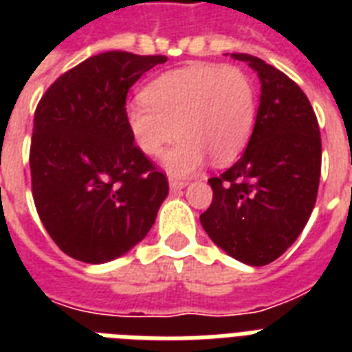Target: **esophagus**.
<instances>
[{
	"label": "esophagus",
	"instance_id": "1",
	"mask_svg": "<svg viewBox=\"0 0 352 352\" xmlns=\"http://www.w3.org/2000/svg\"><path fill=\"white\" fill-rule=\"evenodd\" d=\"M188 186V181H177V179H170V190L171 192H179L182 188Z\"/></svg>",
	"mask_w": 352,
	"mask_h": 352
}]
</instances>
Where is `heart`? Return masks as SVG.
<instances>
[{"label":"heart","instance_id":"b5f03b06","mask_svg":"<svg viewBox=\"0 0 352 352\" xmlns=\"http://www.w3.org/2000/svg\"><path fill=\"white\" fill-rule=\"evenodd\" d=\"M256 120V89L239 67L190 63L160 74L142 91V100L126 106V124L137 148L148 157L164 155V168L184 177L208 155L228 164L245 149Z\"/></svg>","mask_w":352,"mask_h":352}]
</instances>
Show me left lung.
<instances>
[{"label":"left lung","instance_id":"1","mask_svg":"<svg viewBox=\"0 0 352 352\" xmlns=\"http://www.w3.org/2000/svg\"><path fill=\"white\" fill-rule=\"evenodd\" d=\"M261 82L256 124L245 153L210 179L214 199L201 225L234 259L263 267L278 259L305 228L316 204L322 138L300 85L261 58L235 52Z\"/></svg>","mask_w":352,"mask_h":352}]
</instances>
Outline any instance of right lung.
I'll return each mask as SVG.
<instances>
[{"mask_svg":"<svg viewBox=\"0 0 352 352\" xmlns=\"http://www.w3.org/2000/svg\"><path fill=\"white\" fill-rule=\"evenodd\" d=\"M166 56L109 51L62 74L41 96L30 142L32 197L62 252L100 265L148 235L168 179L135 146L127 91Z\"/></svg>","mask_w":352,"mask_h":352,"instance_id":"1","label":"right lung"}]
</instances>
